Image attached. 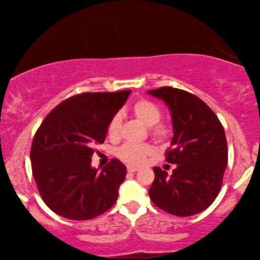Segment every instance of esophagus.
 Listing matches in <instances>:
<instances>
[{
  "label": "esophagus",
  "instance_id": "esophagus-1",
  "mask_svg": "<svg viewBox=\"0 0 260 260\" xmlns=\"http://www.w3.org/2000/svg\"><path fill=\"white\" fill-rule=\"evenodd\" d=\"M126 170H127V173H135V172H138L140 168H137V167H133V166H127Z\"/></svg>",
  "mask_w": 260,
  "mask_h": 260
}]
</instances>
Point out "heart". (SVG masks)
Instances as JSON below:
<instances>
[{
	"mask_svg": "<svg viewBox=\"0 0 260 260\" xmlns=\"http://www.w3.org/2000/svg\"><path fill=\"white\" fill-rule=\"evenodd\" d=\"M131 111L141 122L149 126L150 136L156 141H163L168 137L169 127L165 123H159L162 117V111L155 103L148 99H140L131 106ZM122 131V115L115 113L109 120L108 135L112 140H117ZM152 152V149L148 144L126 143L117 150V156L127 165L141 166Z\"/></svg>",
	"mask_w": 260,
	"mask_h": 260,
	"instance_id": "b5f03b06",
	"label": "heart"
}]
</instances>
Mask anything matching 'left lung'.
<instances>
[{
	"label": "left lung",
	"mask_w": 260,
	"mask_h": 260,
	"mask_svg": "<svg viewBox=\"0 0 260 260\" xmlns=\"http://www.w3.org/2000/svg\"><path fill=\"white\" fill-rule=\"evenodd\" d=\"M147 93L165 102L172 113L174 135L166 161L176 165L172 175L155 167L149 197L169 214H198L221 188L229 159L225 131L209 106L189 92L166 86Z\"/></svg>",
	"instance_id": "1"
}]
</instances>
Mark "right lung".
Segmentation results:
<instances>
[{"instance_id":"add662e5","label":"right lung","mask_w":260,"mask_h":260,"mask_svg":"<svg viewBox=\"0 0 260 260\" xmlns=\"http://www.w3.org/2000/svg\"><path fill=\"white\" fill-rule=\"evenodd\" d=\"M130 92L73 95L41 123L31 143V170L42 200L58 215L88 220L116 202L125 166L113 158L98 170L91 166V158L94 145L105 141L109 120Z\"/></svg>"}]
</instances>
